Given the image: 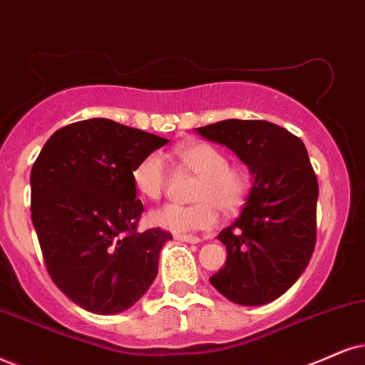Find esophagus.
<instances>
[{
  "label": "esophagus",
  "mask_w": 365,
  "mask_h": 365,
  "mask_svg": "<svg viewBox=\"0 0 365 365\" xmlns=\"http://www.w3.org/2000/svg\"><path fill=\"white\" fill-rule=\"evenodd\" d=\"M179 242H187V244H200L201 238L196 235H175Z\"/></svg>",
  "instance_id": "1"
}]
</instances>
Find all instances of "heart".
I'll use <instances>...</instances> for the list:
<instances>
[{"mask_svg":"<svg viewBox=\"0 0 365 365\" xmlns=\"http://www.w3.org/2000/svg\"><path fill=\"white\" fill-rule=\"evenodd\" d=\"M179 162L197 175L192 205H164L148 215L152 225L174 233L206 230L218 222V208L235 213L249 197L252 174L242 164H230L222 148L208 142H191L175 148ZM138 195L159 200L168 186V165L159 152L147 154L132 170Z\"/></svg>","mask_w":365,"mask_h":365,"instance_id":"obj_1","label":"heart"}]
</instances>
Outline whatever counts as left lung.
<instances>
[{
  "label": "left lung",
  "mask_w": 365,
  "mask_h": 365,
  "mask_svg": "<svg viewBox=\"0 0 365 365\" xmlns=\"http://www.w3.org/2000/svg\"><path fill=\"white\" fill-rule=\"evenodd\" d=\"M254 175L240 217L220 232L227 260L210 277L232 303L259 307L298 281L317 244L318 181L301 138L264 120H223L196 128Z\"/></svg>",
  "instance_id": "8db88e82"
}]
</instances>
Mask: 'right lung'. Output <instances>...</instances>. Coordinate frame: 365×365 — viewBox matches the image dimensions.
<instances>
[{
  "instance_id": "add662e5",
  "label": "right lung",
  "mask_w": 365,
  "mask_h": 365,
  "mask_svg": "<svg viewBox=\"0 0 365 365\" xmlns=\"http://www.w3.org/2000/svg\"><path fill=\"white\" fill-rule=\"evenodd\" d=\"M168 142L113 120H83L58 128L31 168V222L45 267L86 312H125L154 282L173 235L137 232L143 205L132 170Z\"/></svg>"
}]
</instances>
